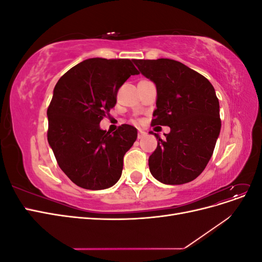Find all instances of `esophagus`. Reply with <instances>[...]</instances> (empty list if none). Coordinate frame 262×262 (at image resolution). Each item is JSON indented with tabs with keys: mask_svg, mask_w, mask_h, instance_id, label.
<instances>
[{
	"mask_svg": "<svg viewBox=\"0 0 262 262\" xmlns=\"http://www.w3.org/2000/svg\"><path fill=\"white\" fill-rule=\"evenodd\" d=\"M146 134V132L144 131V130H142V129H139V132H138V138L139 139H142L143 138L144 136Z\"/></svg>",
	"mask_w": 262,
	"mask_h": 262,
	"instance_id": "esophagus-1",
	"label": "esophagus"
}]
</instances>
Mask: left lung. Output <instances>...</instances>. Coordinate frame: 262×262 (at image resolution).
I'll list each match as a JSON object with an SVG mask.
<instances>
[{
	"instance_id": "left-lung-1",
	"label": "left lung",
	"mask_w": 262,
	"mask_h": 262,
	"mask_svg": "<svg viewBox=\"0 0 262 262\" xmlns=\"http://www.w3.org/2000/svg\"><path fill=\"white\" fill-rule=\"evenodd\" d=\"M157 89L152 125L170 132L148 158L153 177L165 185H182L204 170L221 131L220 104L214 87L200 73L171 59L133 60Z\"/></svg>"
}]
</instances>
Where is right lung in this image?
<instances>
[{"instance_id":"obj_1","label":"right lung","mask_w":262,"mask_h":262,"mask_svg":"<svg viewBox=\"0 0 262 262\" xmlns=\"http://www.w3.org/2000/svg\"><path fill=\"white\" fill-rule=\"evenodd\" d=\"M139 71L129 59L93 58L61 76L47 110L48 142L62 171L78 187L101 190L120 179L123 156L138 131L122 124L101 130V119L117 102V93Z\"/></svg>"}]
</instances>
